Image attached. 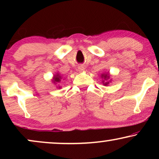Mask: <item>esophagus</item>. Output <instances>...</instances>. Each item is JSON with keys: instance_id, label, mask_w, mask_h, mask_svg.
I'll use <instances>...</instances> for the list:
<instances>
[{"instance_id": "obj_1", "label": "esophagus", "mask_w": 159, "mask_h": 159, "mask_svg": "<svg viewBox=\"0 0 159 159\" xmlns=\"http://www.w3.org/2000/svg\"><path fill=\"white\" fill-rule=\"evenodd\" d=\"M78 72H83V71L84 70V66H82V65L78 66Z\"/></svg>"}]
</instances>
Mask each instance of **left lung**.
<instances>
[{
    "label": "left lung",
    "mask_w": 159,
    "mask_h": 159,
    "mask_svg": "<svg viewBox=\"0 0 159 159\" xmlns=\"http://www.w3.org/2000/svg\"><path fill=\"white\" fill-rule=\"evenodd\" d=\"M101 78H102V84L104 86H107L109 84V83H111L112 79L111 78V75L109 72H105L101 75Z\"/></svg>",
    "instance_id": "8db88e82"
}]
</instances>
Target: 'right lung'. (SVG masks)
Returning a JSON list of instances; mask_svg holds the SVG:
<instances>
[{
    "instance_id": "obj_1",
    "label": "right lung",
    "mask_w": 159,
    "mask_h": 159,
    "mask_svg": "<svg viewBox=\"0 0 159 159\" xmlns=\"http://www.w3.org/2000/svg\"><path fill=\"white\" fill-rule=\"evenodd\" d=\"M62 80V76L60 75V73H58V72H57L54 75V76H53L52 79V82L53 84H57V83H59V82H61ZM57 87L59 89L61 88V86H57Z\"/></svg>"
}]
</instances>
